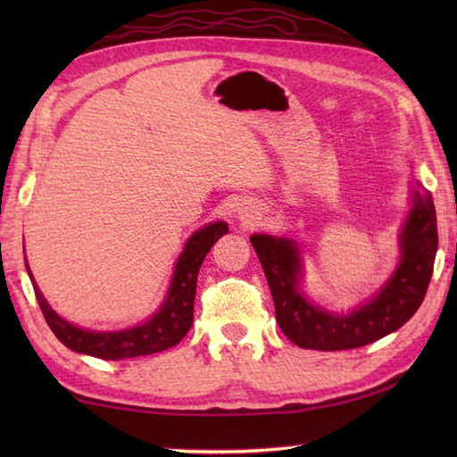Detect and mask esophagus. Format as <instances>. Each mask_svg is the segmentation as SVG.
I'll list each match as a JSON object with an SVG mask.
<instances>
[{"label":"esophagus","instance_id":"esophagus-1","mask_svg":"<svg viewBox=\"0 0 457 457\" xmlns=\"http://www.w3.org/2000/svg\"><path fill=\"white\" fill-rule=\"evenodd\" d=\"M239 218L244 220L247 226H253V223L259 220V212L255 208H247L245 206V208L239 210Z\"/></svg>","mask_w":457,"mask_h":457}]
</instances>
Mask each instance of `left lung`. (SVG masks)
<instances>
[{"label": "left lung", "instance_id": "left-lung-1", "mask_svg": "<svg viewBox=\"0 0 457 457\" xmlns=\"http://www.w3.org/2000/svg\"><path fill=\"white\" fill-rule=\"evenodd\" d=\"M251 245L265 270L278 328L290 342L320 352L361 347L399 329L422 304L438 249L434 200L428 190L414 192V208L401 234L399 267L367 304L347 316L326 312L300 293V257L295 241L255 234Z\"/></svg>", "mask_w": 457, "mask_h": 457}]
</instances>
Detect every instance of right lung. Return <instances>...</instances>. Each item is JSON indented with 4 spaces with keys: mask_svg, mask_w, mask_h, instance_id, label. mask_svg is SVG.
Here are the masks:
<instances>
[{
    "mask_svg": "<svg viewBox=\"0 0 457 457\" xmlns=\"http://www.w3.org/2000/svg\"><path fill=\"white\" fill-rule=\"evenodd\" d=\"M226 234L228 223L216 221L198 229L187 241L182 255L177 261V269H174L167 300H164L159 312L149 322L137 328L123 329V332H88V329L68 324L66 320L58 316L45 303L41 290L33 283L35 296L48 328L53 329V334L76 353L108 359V361L159 353L164 352V349L174 347L188 334L194 320V296H196V278L200 265L206 259L212 245ZM27 273L31 275L29 265Z\"/></svg>",
    "mask_w": 457,
    "mask_h": 457,
    "instance_id": "1",
    "label": "right lung"
}]
</instances>
